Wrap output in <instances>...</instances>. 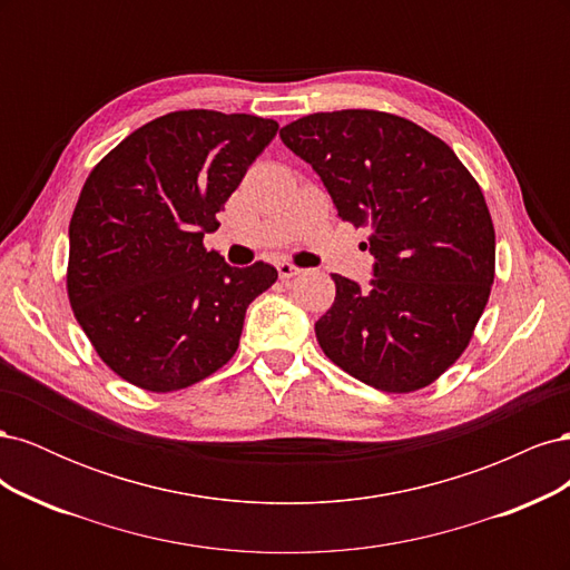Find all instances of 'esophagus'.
<instances>
[{
	"instance_id": "1",
	"label": "esophagus",
	"mask_w": 570,
	"mask_h": 570,
	"mask_svg": "<svg viewBox=\"0 0 570 570\" xmlns=\"http://www.w3.org/2000/svg\"><path fill=\"white\" fill-rule=\"evenodd\" d=\"M278 275H281V281H289V278H297V275L302 273V268H297V266H292V264H287V262H281L278 266Z\"/></svg>"
}]
</instances>
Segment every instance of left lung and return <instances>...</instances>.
<instances>
[{
    "label": "left lung",
    "instance_id": "8db88e82",
    "mask_svg": "<svg viewBox=\"0 0 570 570\" xmlns=\"http://www.w3.org/2000/svg\"><path fill=\"white\" fill-rule=\"evenodd\" d=\"M285 147L312 164L342 220L371 228V287L333 273L316 321L325 356L383 392H416L469 347L494 281L485 197L450 145L402 116L344 109L292 120Z\"/></svg>",
    "mask_w": 570,
    "mask_h": 570
}]
</instances>
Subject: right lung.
Returning a JSON list of instances; mask_svg holds the SVG:
<instances>
[{
    "mask_svg": "<svg viewBox=\"0 0 570 570\" xmlns=\"http://www.w3.org/2000/svg\"><path fill=\"white\" fill-rule=\"evenodd\" d=\"M278 132L273 118L174 111L130 132L82 185L66 287L99 358L135 387L174 392L226 366L247 306L278 271L235 268L204 233Z\"/></svg>",
    "mask_w": 570,
    "mask_h": 570,
    "instance_id": "obj_1",
    "label": "right lung"
}]
</instances>
